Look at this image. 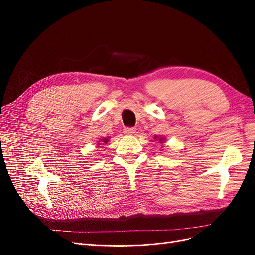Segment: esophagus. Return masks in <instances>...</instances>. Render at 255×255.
<instances>
[{"instance_id": "1", "label": "esophagus", "mask_w": 255, "mask_h": 255, "mask_svg": "<svg viewBox=\"0 0 255 255\" xmlns=\"http://www.w3.org/2000/svg\"><path fill=\"white\" fill-rule=\"evenodd\" d=\"M135 130H136L135 128H123V133L126 135H133L135 134Z\"/></svg>"}]
</instances>
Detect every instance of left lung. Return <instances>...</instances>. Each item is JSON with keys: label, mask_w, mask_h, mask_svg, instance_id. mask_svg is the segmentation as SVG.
Returning a JSON list of instances; mask_svg holds the SVG:
<instances>
[{"label": "left lung", "mask_w": 255, "mask_h": 255, "mask_svg": "<svg viewBox=\"0 0 255 255\" xmlns=\"http://www.w3.org/2000/svg\"><path fill=\"white\" fill-rule=\"evenodd\" d=\"M154 139H155L156 141H158L159 143H164L165 140H166V138L160 137V136H155V137H154Z\"/></svg>", "instance_id": "obj_1"}]
</instances>
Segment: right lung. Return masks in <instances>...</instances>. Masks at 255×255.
Here are the masks:
<instances>
[{
  "label": "right lung",
  "instance_id": "add662e5",
  "mask_svg": "<svg viewBox=\"0 0 255 255\" xmlns=\"http://www.w3.org/2000/svg\"><path fill=\"white\" fill-rule=\"evenodd\" d=\"M109 139H110V137H103L102 139H100V140L97 142V146H98V148H100V145L106 144L107 142H109Z\"/></svg>",
  "mask_w": 255,
  "mask_h": 255
}]
</instances>
